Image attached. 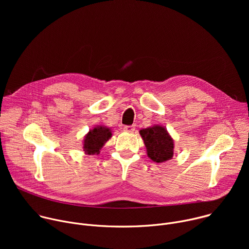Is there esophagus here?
Returning a JSON list of instances; mask_svg holds the SVG:
<instances>
[{
	"label": "esophagus",
	"instance_id": "esophagus-1",
	"mask_svg": "<svg viewBox=\"0 0 249 249\" xmlns=\"http://www.w3.org/2000/svg\"><path fill=\"white\" fill-rule=\"evenodd\" d=\"M123 130L127 133H133L135 131V126L134 125H131V126H125L123 128Z\"/></svg>",
	"mask_w": 249,
	"mask_h": 249
}]
</instances>
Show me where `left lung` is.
I'll list each match as a JSON object with an SVG mask.
<instances>
[{
    "label": "left lung",
    "instance_id": "8db88e82",
    "mask_svg": "<svg viewBox=\"0 0 249 249\" xmlns=\"http://www.w3.org/2000/svg\"><path fill=\"white\" fill-rule=\"evenodd\" d=\"M140 135L143 139L148 157L156 162L169 160L173 157L174 141L161 125H154L140 130Z\"/></svg>",
    "mask_w": 249,
    "mask_h": 249
}]
</instances>
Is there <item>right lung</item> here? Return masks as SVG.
Returning <instances> with one entry per match:
<instances>
[{"mask_svg":"<svg viewBox=\"0 0 249 249\" xmlns=\"http://www.w3.org/2000/svg\"><path fill=\"white\" fill-rule=\"evenodd\" d=\"M112 137V131L110 128L97 125L90 129L85 136L83 142V149L86 155H98L104 144Z\"/></svg>","mask_w":249,"mask_h":249,"instance_id":"1","label":"right lung"}]
</instances>
